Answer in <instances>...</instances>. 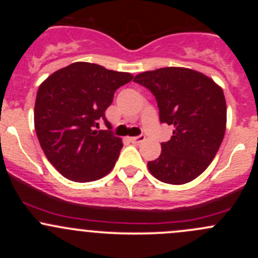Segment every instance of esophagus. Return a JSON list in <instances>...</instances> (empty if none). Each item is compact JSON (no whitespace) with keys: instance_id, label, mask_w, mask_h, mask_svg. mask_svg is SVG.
<instances>
[{"instance_id":"1","label":"esophagus","mask_w":258,"mask_h":258,"mask_svg":"<svg viewBox=\"0 0 258 258\" xmlns=\"http://www.w3.org/2000/svg\"><path fill=\"white\" fill-rule=\"evenodd\" d=\"M130 141H131L132 144H141V142L145 141V136L144 135H140V136L131 137V139H130Z\"/></svg>"}]
</instances>
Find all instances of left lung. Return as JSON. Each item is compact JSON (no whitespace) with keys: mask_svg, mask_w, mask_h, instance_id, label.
Masks as SVG:
<instances>
[{"mask_svg":"<svg viewBox=\"0 0 258 258\" xmlns=\"http://www.w3.org/2000/svg\"><path fill=\"white\" fill-rule=\"evenodd\" d=\"M134 81L157 101L160 121L173 127L161 155L147 163L161 182L183 184L199 177L215 158L226 131V100L217 83L201 72L165 67L142 72Z\"/></svg>","mask_w":258,"mask_h":258,"instance_id":"obj_1","label":"left lung"}]
</instances>
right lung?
Returning a JSON list of instances; mask_svg holds the SVG:
<instances>
[{
  "instance_id": "right-lung-1",
  "label": "right lung",
  "mask_w": 258,
  "mask_h": 258,
  "mask_svg": "<svg viewBox=\"0 0 258 258\" xmlns=\"http://www.w3.org/2000/svg\"><path fill=\"white\" fill-rule=\"evenodd\" d=\"M132 79L127 72L75 62L41 83L35 103V130L46 157L63 177L91 182L112 170L123 145L113 136L105 112L114 91ZM101 119L108 130L94 128Z\"/></svg>"
}]
</instances>
